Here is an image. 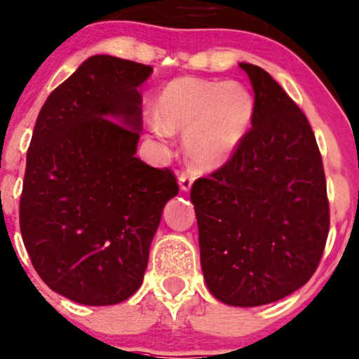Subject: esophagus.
<instances>
[{
  "label": "esophagus",
  "mask_w": 359,
  "mask_h": 359,
  "mask_svg": "<svg viewBox=\"0 0 359 359\" xmlns=\"http://www.w3.org/2000/svg\"><path fill=\"white\" fill-rule=\"evenodd\" d=\"M178 181H180V188L183 189V191H189L193 184V175L189 171H181Z\"/></svg>",
  "instance_id": "obj_1"
}]
</instances>
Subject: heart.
<instances>
[{"label":"heart","instance_id":"b5f03b06","mask_svg":"<svg viewBox=\"0 0 359 359\" xmlns=\"http://www.w3.org/2000/svg\"><path fill=\"white\" fill-rule=\"evenodd\" d=\"M252 112L254 100L242 83L181 77L164 86L149 129L163 141L171 134H184L191 163L215 168L233 153Z\"/></svg>","mask_w":359,"mask_h":359}]
</instances>
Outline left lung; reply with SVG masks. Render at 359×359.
Here are the masks:
<instances>
[{"label":"left lung","mask_w":359,"mask_h":359,"mask_svg":"<svg viewBox=\"0 0 359 359\" xmlns=\"http://www.w3.org/2000/svg\"><path fill=\"white\" fill-rule=\"evenodd\" d=\"M252 128L231 158L191 187L208 290L229 306L271 304L306 284L330 231L323 158L307 117L260 67Z\"/></svg>","instance_id":"8db88e82"}]
</instances>
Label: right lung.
<instances>
[{
	"label": "right lung",
	"instance_id": "right-lung-1",
	"mask_svg": "<svg viewBox=\"0 0 359 359\" xmlns=\"http://www.w3.org/2000/svg\"><path fill=\"white\" fill-rule=\"evenodd\" d=\"M149 65L87 58L45 100L27 153L20 230L55 292L86 306L119 304L141 287L171 170L136 158L139 86Z\"/></svg>",
	"mask_w": 359,
	"mask_h": 359
}]
</instances>
